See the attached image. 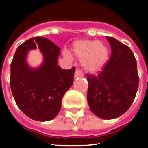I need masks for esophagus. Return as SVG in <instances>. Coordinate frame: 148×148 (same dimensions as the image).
Segmentation results:
<instances>
[{
    "label": "esophagus",
    "mask_w": 148,
    "mask_h": 148,
    "mask_svg": "<svg viewBox=\"0 0 148 148\" xmlns=\"http://www.w3.org/2000/svg\"><path fill=\"white\" fill-rule=\"evenodd\" d=\"M82 72L80 71V70H78L77 69L76 71H75V74H74V77H82Z\"/></svg>",
    "instance_id": "obj_1"
}]
</instances>
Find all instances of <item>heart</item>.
<instances>
[{
    "instance_id": "b5f03b06",
    "label": "heart",
    "mask_w": 148,
    "mask_h": 148,
    "mask_svg": "<svg viewBox=\"0 0 148 148\" xmlns=\"http://www.w3.org/2000/svg\"><path fill=\"white\" fill-rule=\"evenodd\" d=\"M75 57L82 59L84 69L89 73H97L105 66L109 58V51L106 46L97 40H78L71 47ZM70 57L69 54H66Z\"/></svg>"
}]
</instances>
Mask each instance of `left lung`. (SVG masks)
<instances>
[{
  "mask_svg": "<svg viewBox=\"0 0 148 148\" xmlns=\"http://www.w3.org/2000/svg\"><path fill=\"white\" fill-rule=\"evenodd\" d=\"M111 55L97 75L87 74V100L90 110L98 117H119L130 108L139 87L136 59L127 45L107 37Z\"/></svg>",
  "mask_w": 148,
  "mask_h": 148,
  "instance_id": "obj_1",
  "label": "left lung"
}]
</instances>
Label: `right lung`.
Listing matches in <instances>:
<instances>
[{"instance_id": "right-lung-1", "label": "right lung", "mask_w": 148, "mask_h": 148, "mask_svg": "<svg viewBox=\"0 0 148 148\" xmlns=\"http://www.w3.org/2000/svg\"><path fill=\"white\" fill-rule=\"evenodd\" d=\"M38 47L44 63L31 69L26 63L27 51ZM60 48L43 37H33L20 45L11 62L10 87L15 101L27 116L38 121L55 118L62 99L73 84L75 67L63 70L57 63Z\"/></svg>"}]
</instances>
